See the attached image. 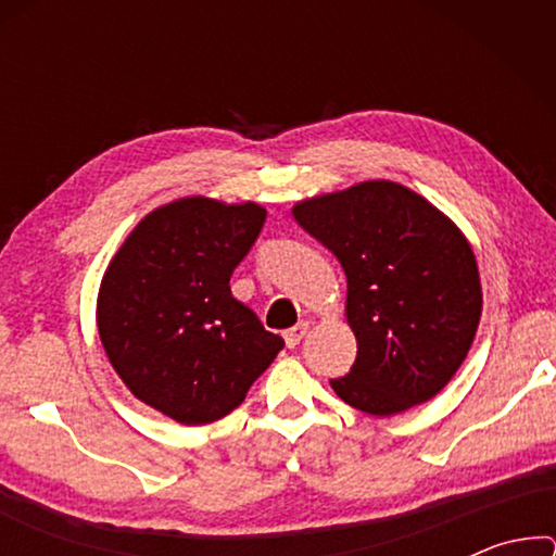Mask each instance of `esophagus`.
I'll use <instances>...</instances> for the list:
<instances>
[{
  "instance_id": "34e87169",
  "label": "esophagus",
  "mask_w": 556,
  "mask_h": 556,
  "mask_svg": "<svg viewBox=\"0 0 556 556\" xmlns=\"http://www.w3.org/2000/svg\"><path fill=\"white\" fill-rule=\"evenodd\" d=\"M306 331H308V324L306 321H299L294 328H289V331H285L287 348H296L301 343V338L306 336Z\"/></svg>"
}]
</instances>
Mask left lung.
<instances>
[{"label":"left lung","instance_id":"8db88e82","mask_svg":"<svg viewBox=\"0 0 556 556\" xmlns=\"http://www.w3.org/2000/svg\"><path fill=\"white\" fill-rule=\"evenodd\" d=\"M294 220L341 262L357 355L331 388L390 417L454 378L481 321V277L468 240L409 188L365 181L294 205Z\"/></svg>","mask_w":556,"mask_h":556}]
</instances>
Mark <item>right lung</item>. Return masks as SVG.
<instances>
[{
	"instance_id": "add662e5",
	"label": "right lung",
	"mask_w": 556,
	"mask_h": 556,
	"mask_svg": "<svg viewBox=\"0 0 556 556\" xmlns=\"http://www.w3.org/2000/svg\"><path fill=\"white\" fill-rule=\"evenodd\" d=\"M265 220L257 203H168L131 230L102 277L98 331L112 368L181 425L240 407L285 348L230 291Z\"/></svg>"
}]
</instances>
